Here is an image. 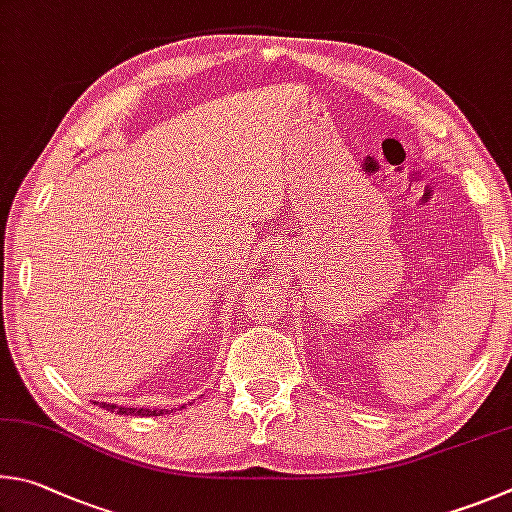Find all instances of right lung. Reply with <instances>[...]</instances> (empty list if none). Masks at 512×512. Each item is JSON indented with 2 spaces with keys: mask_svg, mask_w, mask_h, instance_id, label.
Masks as SVG:
<instances>
[{
  "mask_svg": "<svg viewBox=\"0 0 512 512\" xmlns=\"http://www.w3.org/2000/svg\"><path fill=\"white\" fill-rule=\"evenodd\" d=\"M101 407L112 411V414H119V416H159L164 414V409H146V407H119V405H107V402H101Z\"/></svg>",
  "mask_w": 512,
  "mask_h": 512,
  "instance_id": "right-lung-1",
  "label": "right lung"
}]
</instances>
